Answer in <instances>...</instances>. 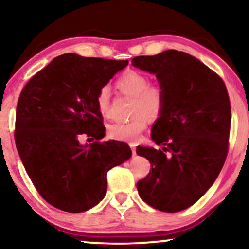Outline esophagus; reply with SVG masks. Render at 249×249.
<instances>
[{
    "label": "esophagus",
    "instance_id": "34e87169",
    "mask_svg": "<svg viewBox=\"0 0 249 249\" xmlns=\"http://www.w3.org/2000/svg\"><path fill=\"white\" fill-rule=\"evenodd\" d=\"M129 146H130V148H131V152H132V154H136V146L134 145V144H130V145H129Z\"/></svg>",
    "mask_w": 249,
    "mask_h": 249
}]
</instances>
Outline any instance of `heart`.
Returning a JSON list of instances; mask_svg holds the SVG:
<instances>
[{
    "instance_id": "obj_1",
    "label": "heart",
    "mask_w": 249,
    "mask_h": 249,
    "mask_svg": "<svg viewBox=\"0 0 249 249\" xmlns=\"http://www.w3.org/2000/svg\"><path fill=\"white\" fill-rule=\"evenodd\" d=\"M114 86L121 95L134 98L131 105V117L134 119L108 125V137L121 142H138L147 128L148 120H158L164 112V89L158 83H149L147 74L134 69L124 71L117 78ZM95 103L98 112L103 117H107L110 112V91L107 87L98 89Z\"/></svg>"
}]
</instances>
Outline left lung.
<instances>
[{
	"mask_svg": "<svg viewBox=\"0 0 249 249\" xmlns=\"http://www.w3.org/2000/svg\"><path fill=\"white\" fill-rule=\"evenodd\" d=\"M131 62L155 73L165 94L164 112L152 129L162 148H136L152 165L137 182L139 196L162 212H179L209 190L226 162L231 124L227 87L198 59L177 50Z\"/></svg>",
	"mask_w": 249,
	"mask_h": 249,
	"instance_id": "obj_1",
	"label": "left lung"
}]
</instances>
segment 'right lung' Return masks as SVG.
<instances>
[{"label": "right lung", "mask_w": 249, "mask_h": 249, "mask_svg": "<svg viewBox=\"0 0 249 249\" xmlns=\"http://www.w3.org/2000/svg\"><path fill=\"white\" fill-rule=\"evenodd\" d=\"M128 64L67 53L54 57L25 85L16 112L15 141L22 164L40 196L56 209L80 213L97 205L107 192L108 170L131 149L104 137L98 89ZM81 134L95 138L79 144Z\"/></svg>", "instance_id": "1"}]
</instances>
